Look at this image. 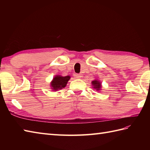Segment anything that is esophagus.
Here are the masks:
<instances>
[{
    "label": "esophagus",
    "mask_w": 150,
    "mask_h": 150,
    "mask_svg": "<svg viewBox=\"0 0 150 150\" xmlns=\"http://www.w3.org/2000/svg\"><path fill=\"white\" fill-rule=\"evenodd\" d=\"M81 74H75V77L76 78V79H80V78H81Z\"/></svg>",
    "instance_id": "obj_1"
}]
</instances>
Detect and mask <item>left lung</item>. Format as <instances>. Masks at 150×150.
Masks as SVG:
<instances>
[{
  "mask_svg": "<svg viewBox=\"0 0 150 150\" xmlns=\"http://www.w3.org/2000/svg\"><path fill=\"white\" fill-rule=\"evenodd\" d=\"M92 84H93L94 88L97 89V90H99V89L100 88V86H101V84L99 82L97 81H92Z\"/></svg>",
  "mask_w": 150,
  "mask_h": 150,
  "instance_id": "8db88e82",
  "label": "left lung"
}]
</instances>
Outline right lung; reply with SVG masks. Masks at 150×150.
<instances>
[{"label":"right lung","instance_id":"right-lung-1","mask_svg":"<svg viewBox=\"0 0 150 150\" xmlns=\"http://www.w3.org/2000/svg\"><path fill=\"white\" fill-rule=\"evenodd\" d=\"M69 76H66V77H62V76H56V77L53 79V81L51 83L53 90L57 91L60 89L66 87V86L68 83V81L69 80Z\"/></svg>","mask_w":150,"mask_h":150}]
</instances>
